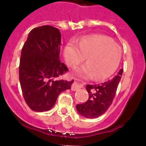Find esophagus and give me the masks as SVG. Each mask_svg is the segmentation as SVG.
<instances>
[{
    "mask_svg": "<svg viewBox=\"0 0 146 146\" xmlns=\"http://www.w3.org/2000/svg\"><path fill=\"white\" fill-rule=\"evenodd\" d=\"M81 88H82V85L79 84V83L77 82H74V83L72 85V88H71V89H72V91H77V90L80 89Z\"/></svg>",
    "mask_w": 146,
    "mask_h": 146,
    "instance_id": "34e87169",
    "label": "esophagus"
}]
</instances>
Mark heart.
<instances>
[{"label": "heart", "instance_id": "heart-1", "mask_svg": "<svg viewBox=\"0 0 146 146\" xmlns=\"http://www.w3.org/2000/svg\"><path fill=\"white\" fill-rule=\"evenodd\" d=\"M87 57V63L75 69L83 78L96 76L97 80L110 77L117 70L122 57V50L111 38L92 35L77 42L72 40L64 49V58L70 66L79 64Z\"/></svg>", "mask_w": 146, "mask_h": 146}]
</instances>
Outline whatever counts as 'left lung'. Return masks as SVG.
I'll list each match as a JSON object with an SVG mask.
<instances>
[{
	"instance_id": "1",
	"label": "left lung",
	"mask_w": 146,
	"mask_h": 146,
	"mask_svg": "<svg viewBox=\"0 0 146 146\" xmlns=\"http://www.w3.org/2000/svg\"><path fill=\"white\" fill-rule=\"evenodd\" d=\"M123 71L120 69L118 75L100 85H87L89 98L85 103L76 105L78 113L87 118H96L104 114L113 102Z\"/></svg>"
}]
</instances>
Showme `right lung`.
Wrapping results in <instances>:
<instances>
[{"instance_id":"add662e5","label":"right lung","mask_w":146,"mask_h":146,"mask_svg":"<svg viewBox=\"0 0 146 146\" xmlns=\"http://www.w3.org/2000/svg\"><path fill=\"white\" fill-rule=\"evenodd\" d=\"M60 45L59 30L50 25L31 30L23 45L19 77L23 97L33 111L50 110L59 94L74 82L58 79L68 72L59 59Z\"/></svg>"}]
</instances>
